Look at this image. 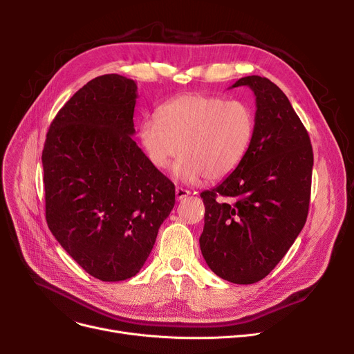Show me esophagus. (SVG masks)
<instances>
[{
  "instance_id": "34e87169",
  "label": "esophagus",
  "mask_w": 354,
  "mask_h": 354,
  "mask_svg": "<svg viewBox=\"0 0 354 354\" xmlns=\"http://www.w3.org/2000/svg\"><path fill=\"white\" fill-rule=\"evenodd\" d=\"M176 199L178 201H180V199H183V198H187L191 192L188 191V189H183V188H176Z\"/></svg>"
}]
</instances>
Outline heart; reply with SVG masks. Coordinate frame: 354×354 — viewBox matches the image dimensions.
<instances>
[{"label":"heart","mask_w":354,"mask_h":354,"mask_svg":"<svg viewBox=\"0 0 354 354\" xmlns=\"http://www.w3.org/2000/svg\"><path fill=\"white\" fill-rule=\"evenodd\" d=\"M158 120L145 119L139 139L149 162L166 169L179 155V180L230 176L245 159L255 135L254 109L243 100L191 93L163 103Z\"/></svg>","instance_id":"obj_1"}]
</instances>
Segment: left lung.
<instances>
[{
    "label": "left lung",
    "instance_id": "obj_1",
    "mask_svg": "<svg viewBox=\"0 0 354 354\" xmlns=\"http://www.w3.org/2000/svg\"><path fill=\"white\" fill-rule=\"evenodd\" d=\"M239 86L255 95L254 140L243 163L218 187L201 194L205 225L199 245L218 277L254 284L281 261L306 224L313 147L280 87L259 76L232 84Z\"/></svg>",
    "mask_w": 354,
    "mask_h": 354
}]
</instances>
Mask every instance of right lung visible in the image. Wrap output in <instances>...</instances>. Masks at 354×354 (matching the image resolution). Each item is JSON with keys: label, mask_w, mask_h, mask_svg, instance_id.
<instances>
[{"label": "right lung", "mask_w": 354, "mask_h": 354, "mask_svg": "<svg viewBox=\"0 0 354 354\" xmlns=\"http://www.w3.org/2000/svg\"><path fill=\"white\" fill-rule=\"evenodd\" d=\"M136 90L119 74L90 80L55 115L41 155L47 225L102 281L140 271L175 205V185L132 139Z\"/></svg>", "instance_id": "add662e5"}]
</instances>
